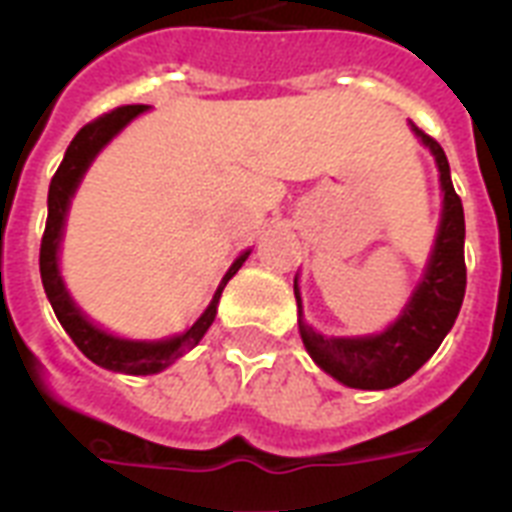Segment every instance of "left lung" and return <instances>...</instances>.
Wrapping results in <instances>:
<instances>
[{
    "mask_svg": "<svg viewBox=\"0 0 512 512\" xmlns=\"http://www.w3.org/2000/svg\"><path fill=\"white\" fill-rule=\"evenodd\" d=\"M414 135L436 156L444 191V212L425 276L412 292L404 313L385 332L369 337H324L303 321V300L295 279L300 313V337L311 358L337 382L358 390H385L409 380L454 327L462 308L468 271H465V212L452 185L444 148L412 124Z\"/></svg>",
    "mask_w": 512,
    "mask_h": 512,
    "instance_id": "left-lung-1",
    "label": "left lung"
}]
</instances>
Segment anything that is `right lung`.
Returning a JSON list of instances; mask_svg holds the SVG:
<instances>
[{
	"label": "right lung",
	"instance_id": "obj_1",
	"mask_svg": "<svg viewBox=\"0 0 512 512\" xmlns=\"http://www.w3.org/2000/svg\"><path fill=\"white\" fill-rule=\"evenodd\" d=\"M148 106H122L108 111V114L98 116L95 122L84 124L82 130L76 132V138L71 140V146L66 148V156L60 162L58 172L52 175L50 193H47V225H44L42 249H39V271H42V284L50 300L52 311L68 332V337L74 340V345L82 350L84 356L90 358L92 364L111 369V372L122 374H156L175 364L177 358L188 353L193 345H199V340L207 335V329L212 327L217 313V303L223 295L228 279H233V273L239 271L241 263L249 257V249L244 255L236 257V263L228 268V273L220 281L215 297L209 308L199 316V321L191 329H185L183 335H175L170 340H122L98 329L87 316H84L71 295L66 292V284L60 279L58 268V247L63 239V225H66V212L71 204V196L76 193L79 183H82L84 172L92 164V159L100 154V148L106 146L108 140L114 138L116 132H122L127 124L138 114H143Z\"/></svg>",
	"mask_w": 512,
	"mask_h": 512
}]
</instances>
